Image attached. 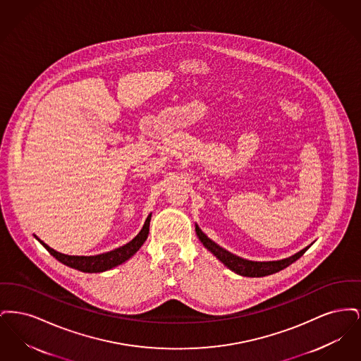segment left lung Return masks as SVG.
Listing matches in <instances>:
<instances>
[{
  "label": "left lung",
  "mask_w": 361,
  "mask_h": 361,
  "mask_svg": "<svg viewBox=\"0 0 361 361\" xmlns=\"http://www.w3.org/2000/svg\"><path fill=\"white\" fill-rule=\"evenodd\" d=\"M196 234H197L199 240H202V243L206 246L207 249L219 258L227 268H230L231 271H234L238 275L247 276V277H262V276L276 274V272L287 268L288 265H291L292 262H295L298 258L302 257L306 253V250L309 249V247H306V249L300 250L299 253L293 255L292 257L284 258V259H280V261L257 262V261L243 259V258L238 257V256L224 250V247L216 245L214 240H209L197 226H196Z\"/></svg>",
  "instance_id": "1"
}]
</instances>
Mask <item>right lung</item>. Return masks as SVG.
<instances>
[{
    "label": "right lung",
    "mask_w": 361,
    "mask_h": 361,
    "mask_svg": "<svg viewBox=\"0 0 361 361\" xmlns=\"http://www.w3.org/2000/svg\"><path fill=\"white\" fill-rule=\"evenodd\" d=\"M150 219H152V214L147 216L143 228L140 230V233L131 242L126 243L124 246H121L112 252L103 253L99 256H66L62 253H58L56 250L51 249L50 246H47L43 240H39V242L49 250V253L56 258L58 261H61L62 264L68 265L70 268L82 271V272H104L108 271L116 265H121V262H124L126 259L134 256L139 250V247L143 245V242L147 238L149 234V227H150Z\"/></svg>",
    "instance_id": "obj_1"
}]
</instances>
